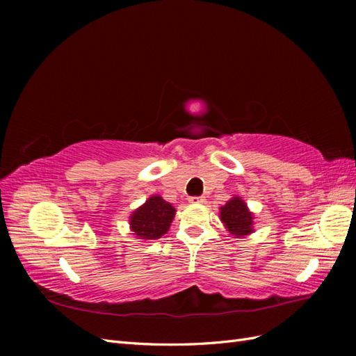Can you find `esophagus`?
Wrapping results in <instances>:
<instances>
[{
	"label": "esophagus",
	"mask_w": 356,
	"mask_h": 356,
	"mask_svg": "<svg viewBox=\"0 0 356 356\" xmlns=\"http://www.w3.org/2000/svg\"><path fill=\"white\" fill-rule=\"evenodd\" d=\"M190 203H204V197H191Z\"/></svg>",
	"instance_id": "esophagus-1"
}]
</instances>
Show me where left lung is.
Instances as JSON below:
<instances>
[{
  "instance_id": "obj_1",
  "label": "left lung",
  "mask_w": 356,
  "mask_h": 356,
  "mask_svg": "<svg viewBox=\"0 0 356 356\" xmlns=\"http://www.w3.org/2000/svg\"><path fill=\"white\" fill-rule=\"evenodd\" d=\"M254 213L241 196H233L220 208V220L224 229L233 238H245L254 233Z\"/></svg>"
}]
</instances>
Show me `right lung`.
I'll use <instances>...</instances> for the list:
<instances>
[{
	"label": "right lung",
	"instance_id": "add662e5",
	"mask_svg": "<svg viewBox=\"0 0 356 356\" xmlns=\"http://www.w3.org/2000/svg\"><path fill=\"white\" fill-rule=\"evenodd\" d=\"M175 212V208L161 196H149L131 213L129 227L135 239L156 241L168 233Z\"/></svg>",
	"mask_w": 356,
	"mask_h": 356
}]
</instances>
